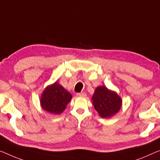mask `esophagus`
I'll use <instances>...</instances> for the list:
<instances>
[{"label":"esophagus","instance_id":"1","mask_svg":"<svg viewBox=\"0 0 160 160\" xmlns=\"http://www.w3.org/2000/svg\"><path fill=\"white\" fill-rule=\"evenodd\" d=\"M77 96L78 97H86L87 94H86V93L84 92H82V93H77Z\"/></svg>","mask_w":160,"mask_h":160}]
</instances>
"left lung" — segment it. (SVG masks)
I'll use <instances>...</instances> for the list:
<instances>
[{
	"label": "left lung",
	"instance_id": "left-lung-1",
	"mask_svg": "<svg viewBox=\"0 0 160 160\" xmlns=\"http://www.w3.org/2000/svg\"><path fill=\"white\" fill-rule=\"evenodd\" d=\"M92 104L99 116L111 118L121 109L122 100L117 92L105 86L97 87L92 97Z\"/></svg>",
	"mask_w": 160,
	"mask_h": 160
}]
</instances>
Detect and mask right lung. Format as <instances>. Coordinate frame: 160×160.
I'll list each match as a JSON object with an SVG mask.
<instances>
[{
    "instance_id": "right-lung-1",
    "label": "right lung",
    "mask_w": 160,
    "mask_h": 160,
    "mask_svg": "<svg viewBox=\"0 0 160 160\" xmlns=\"http://www.w3.org/2000/svg\"><path fill=\"white\" fill-rule=\"evenodd\" d=\"M72 95L58 82L48 85L43 90L40 99L41 107L52 114H59L66 109Z\"/></svg>"
}]
</instances>
